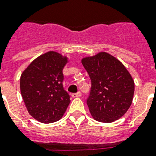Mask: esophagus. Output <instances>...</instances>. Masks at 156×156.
<instances>
[{
  "mask_svg": "<svg viewBox=\"0 0 156 156\" xmlns=\"http://www.w3.org/2000/svg\"><path fill=\"white\" fill-rule=\"evenodd\" d=\"M81 96H82V93H80V92H78V93H73V94H72L73 98H79V97H81Z\"/></svg>",
  "mask_w": 156,
  "mask_h": 156,
  "instance_id": "1",
  "label": "esophagus"
}]
</instances>
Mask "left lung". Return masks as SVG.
Wrapping results in <instances>:
<instances>
[{"label": "left lung", "instance_id": "1", "mask_svg": "<svg viewBox=\"0 0 156 156\" xmlns=\"http://www.w3.org/2000/svg\"><path fill=\"white\" fill-rule=\"evenodd\" d=\"M92 82L87 104L93 119L110 123L127 112L133 100L135 83L123 63L107 52L82 58Z\"/></svg>", "mask_w": 156, "mask_h": 156}]
</instances>
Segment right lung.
<instances>
[{
	"instance_id": "1",
	"label": "right lung",
	"mask_w": 156,
	"mask_h": 156,
	"mask_svg": "<svg viewBox=\"0 0 156 156\" xmlns=\"http://www.w3.org/2000/svg\"><path fill=\"white\" fill-rule=\"evenodd\" d=\"M69 58L55 51L43 54L23 71L20 88L26 109L42 123L60 120L70 103L63 89V69Z\"/></svg>"
}]
</instances>
